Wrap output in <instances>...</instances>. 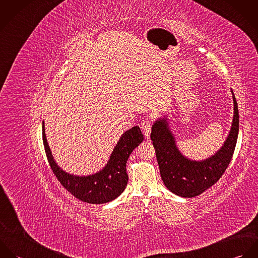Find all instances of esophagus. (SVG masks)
<instances>
[{
	"label": "esophagus",
	"instance_id": "obj_1",
	"mask_svg": "<svg viewBox=\"0 0 258 258\" xmlns=\"http://www.w3.org/2000/svg\"><path fill=\"white\" fill-rule=\"evenodd\" d=\"M151 127H152V120L151 119L143 120V122L141 124V129L143 131V134L147 138L149 137V135H150V132H151Z\"/></svg>",
	"mask_w": 258,
	"mask_h": 258
}]
</instances>
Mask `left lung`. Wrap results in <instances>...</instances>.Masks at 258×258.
Instances as JSON below:
<instances>
[{
	"label": "left lung",
	"mask_w": 258,
	"mask_h": 258,
	"mask_svg": "<svg viewBox=\"0 0 258 258\" xmlns=\"http://www.w3.org/2000/svg\"><path fill=\"white\" fill-rule=\"evenodd\" d=\"M233 98V120L229 134L221 149L212 157L189 160L180 152L169 128L166 117L159 118L152 126L151 140L155 148L161 178L169 190L183 198H194L216 184L232 158L239 128V116L235 96Z\"/></svg>",
	"instance_id": "obj_1"
}]
</instances>
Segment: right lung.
I'll return each mask as SVG.
<instances>
[{
	"label": "right lung",
	"mask_w": 258,
	"mask_h": 258,
	"mask_svg": "<svg viewBox=\"0 0 258 258\" xmlns=\"http://www.w3.org/2000/svg\"><path fill=\"white\" fill-rule=\"evenodd\" d=\"M143 139L139 126L132 127L122 134L111 153L109 161L101 171L89 176H75L67 173L55 163L46 141L44 122L42 121L43 146L53 174L67 190L76 199L88 204H105L123 192L128 183L127 160Z\"/></svg>",
	"instance_id": "obj_1"
}]
</instances>
